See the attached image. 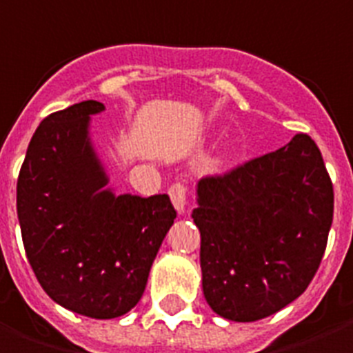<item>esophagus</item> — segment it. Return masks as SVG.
<instances>
[{
    "label": "esophagus",
    "instance_id": "obj_1",
    "mask_svg": "<svg viewBox=\"0 0 353 353\" xmlns=\"http://www.w3.org/2000/svg\"><path fill=\"white\" fill-rule=\"evenodd\" d=\"M168 194L172 203H174V208H176L179 213H183L185 205H187V187H185V183L176 181V183L168 189Z\"/></svg>",
    "mask_w": 353,
    "mask_h": 353
}]
</instances>
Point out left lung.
<instances>
[{
    "label": "left lung",
    "mask_w": 353,
    "mask_h": 353,
    "mask_svg": "<svg viewBox=\"0 0 353 353\" xmlns=\"http://www.w3.org/2000/svg\"><path fill=\"white\" fill-rule=\"evenodd\" d=\"M196 192L202 288L216 314L256 322L301 296L333 223V183L309 134L202 177Z\"/></svg>",
    "instance_id": "left-lung-1"
}]
</instances>
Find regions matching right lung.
Here are the masks:
<instances>
[{
    "instance_id": "1",
    "label": "right lung",
    "mask_w": 353,
    "mask_h": 353,
    "mask_svg": "<svg viewBox=\"0 0 353 353\" xmlns=\"http://www.w3.org/2000/svg\"><path fill=\"white\" fill-rule=\"evenodd\" d=\"M83 101L44 117L17 185L26 256L48 296L77 314L108 320L142 297L176 210L168 194L116 196L90 142Z\"/></svg>"
}]
</instances>
